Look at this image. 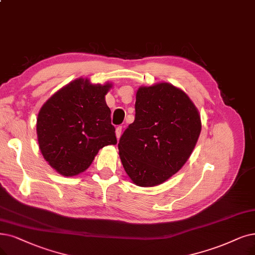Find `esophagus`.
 <instances>
[{
  "label": "esophagus",
  "instance_id": "34e87169",
  "mask_svg": "<svg viewBox=\"0 0 255 255\" xmlns=\"http://www.w3.org/2000/svg\"><path fill=\"white\" fill-rule=\"evenodd\" d=\"M121 131H122V127H117V128H116V130H115L117 139H119V138H120V136H121Z\"/></svg>",
  "mask_w": 255,
  "mask_h": 255
}]
</instances>
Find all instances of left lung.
I'll use <instances>...</instances> for the list:
<instances>
[{"instance_id": "8db88e82", "label": "left lung", "mask_w": 255, "mask_h": 255, "mask_svg": "<svg viewBox=\"0 0 255 255\" xmlns=\"http://www.w3.org/2000/svg\"><path fill=\"white\" fill-rule=\"evenodd\" d=\"M135 110V121L119 140V157L134 184L157 186L189 159L201 133V117L184 91L168 83L140 87Z\"/></svg>"}]
</instances>
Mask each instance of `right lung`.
Listing matches in <instances>:
<instances>
[{"label":"right lung","mask_w":255,"mask_h":255,"mask_svg":"<svg viewBox=\"0 0 255 255\" xmlns=\"http://www.w3.org/2000/svg\"><path fill=\"white\" fill-rule=\"evenodd\" d=\"M112 83L94 85L77 78L59 89L40 108L36 134L40 152L58 174L84 172L100 148L115 145V128L106 95Z\"/></svg>","instance_id":"add662e5"}]
</instances>
